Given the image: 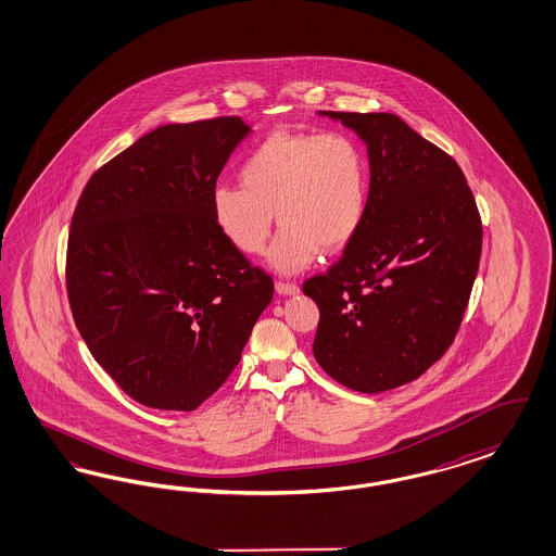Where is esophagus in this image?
I'll return each mask as SVG.
<instances>
[{"mask_svg":"<svg viewBox=\"0 0 556 556\" xmlns=\"http://www.w3.org/2000/svg\"><path fill=\"white\" fill-rule=\"evenodd\" d=\"M275 289H277V293H281V295H298V293H300V288H298L295 283H289V281H277Z\"/></svg>","mask_w":556,"mask_h":556,"instance_id":"34e87169","label":"esophagus"}]
</instances>
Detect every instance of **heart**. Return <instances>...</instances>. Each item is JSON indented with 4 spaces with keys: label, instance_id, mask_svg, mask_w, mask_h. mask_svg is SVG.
<instances>
[{
    "label": "heart",
    "instance_id": "obj_1",
    "mask_svg": "<svg viewBox=\"0 0 556 556\" xmlns=\"http://www.w3.org/2000/svg\"><path fill=\"white\" fill-rule=\"evenodd\" d=\"M238 180L240 187L219 185L211 192L217 230L238 252L261 254L275 213L281 231L268 265L286 275L306 268L320 249H345L367 213V157L339 131L268 135L240 164Z\"/></svg>",
    "mask_w": 556,
    "mask_h": 556
}]
</instances>
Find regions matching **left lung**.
<instances>
[{
	"label": "left lung",
	"instance_id": "obj_1",
	"mask_svg": "<svg viewBox=\"0 0 556 556\" xmlns=\"http://www.w3.org/2000/svg\"><path fill=\"white\" fill-rule=\"evenodd\" d=\"M318 115L367 146L364 224L304 293L320 309L314 357L330 378L376 394L422 376L452 345L479 270L482 226L452 155L390 113Z\"/></svg>",
	"mask_w": 556,
	"mask_h": 556
}]
</instances>
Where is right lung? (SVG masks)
Instances as JSON below:
<instances>
[{
    "label": "right lung",
    "mask_w": 556,
    "mask_h": 556,
    "mask_svg": "<svg viewBox=\"0 0 556 556\" xmlns=\"http://www.w3.org/2000/svg\"><path fill=\"white\" fill-rule=\"evenodd\" d=\"M249 134L240 116L162 125L92 174L77 201L72 314L92 357L137 403H205L273 300V279L211 215L217 176Z\"/></svg>",
    "instance_id": "right-lung-1"
}]
</instances>
